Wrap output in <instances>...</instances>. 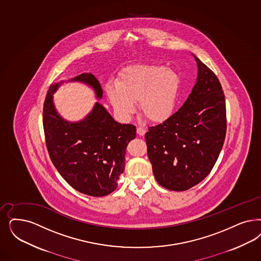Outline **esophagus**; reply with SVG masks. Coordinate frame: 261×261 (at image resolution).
Segmentation results:
<instances>
[{
    "label": "esophagus",
    "mask_w": 261,
    "mask_h": 261,
    "mask_svg": "<svg viewBox=\"0 0 261 261\" xmlns=\"http://www.w3.org/2000/svg\"><path fill=\"white\" fill-rule=\"evenodd\" d=\"M145 129H144V128H142V127H138L137 128V133H138V135L140 136H144V134H145Z\"/></svg>",
    "instance_id": "esophagus-1"
}]
</instances>
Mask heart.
<instances>
[{
  "label": "heart",
  "mask_w": 261,
  "mask_h": 261,
  "mask_svg": "<svg viewBox=\"0 0 261 261\" xmlns=\"http://www.w3.org/2000/svg\"><path fill=\"white\" fill-rule=\"evenodd\" d=\"M106 87V95L117 117L127 121L137 111L150 122L160 124L175 113L181 93L179 75L163 65L139 64L126 68L116 82Z\"/></svg>",
  "instance_id": "heart-1"
}]
</instances>
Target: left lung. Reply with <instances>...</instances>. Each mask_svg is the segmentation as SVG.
I'll return each mask as SVG.
<instances>
[{
	"label": "left lung",
	"instance_id": "1",
	"mask_svg": "<svg viewBox=\"0 0 261 261\" xmlns=\"http://www.w3.org/2000/svg\"><path fill=\"white\" fill-rule=\"evenodd\" d=\"M197 81L181 108L145 133L147 156L157 182L186 191L213 169L225 142V95L217 76L196 56Z\"/></svg>",
	"mask_w": 261,
	"mask_h": 261
}]
</instances>
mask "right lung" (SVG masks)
<instances>
[{
    "label": "right lung",
    "mask_w": 261,
    "mask_h": 261,
    "mask_svg": "<svg viewBox=\"0 0 261 261\" xmlns=\"http://www.w3.org/2000/svg\"><path fill=\"white\" fill-rule=\"evenodd\" d=\"M69 82L90 87L97 100L103 97L101 85L90 72L51 85L43 107L47 149L55 168L72 188L104 197L117 189L125 167L126 146L135 139L136 127L117 122L98 101L79 121L63 118L55 106L54 94Z\"/></svg>",
    "instance_id": "obj_1"
}]
</instances>
